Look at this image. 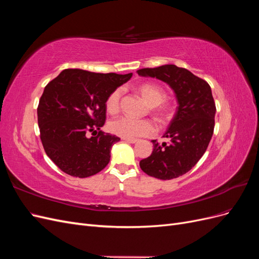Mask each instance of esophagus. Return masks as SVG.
Segmentation results:
<instances>
[{"label": "esophagus", "mask_w": 259, "mask_h": 259, "mask_svg": "<svg viewBox=\"0 0 259 259\" xmlns=\"http://www.w3.org/2000/svg\"><path fill=\"white\" fill-rule=\"evenodd\" d=\"M123 140H125V142H127L130 144H135L138 142V139L136 138H123Z\"/></svg>", "instance_id": "1"}]
</instances>
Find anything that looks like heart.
I'll return each instance as SVG.
<instances>
[{
    "instance_id": "1",
    "label": "heart",
    "mask_w": 259,
    "mask_h": 259,
    "mask_svg": "<svg viewBox=\"0 0 259 259\" xmlns=\"http://www.w3.org/2000/svg\"><path fill=\"white\" fill-rule=\"evenodd\" d=\"M138 93L150 105V111L156 120L165 122L171 114V107L167 103L166 92L162 86L154 83H143L137 88ZM123 90L117 88L109 94L106 99V109L109 113L115 114L121 110ZM109 131L123 138H137L150 136L155 132L150 120H136L130 116H120L109 123Z\"/></svg>"
}]
</instances>
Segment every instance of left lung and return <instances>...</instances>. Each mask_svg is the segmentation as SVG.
<instances>
[{
    "label": "left lung",
    "instance_id": "8db88e82",
    "mask_svg": "<svg viewBox=\"0 0 259 259\" xmlns=\"http://www.w3.org/2000/svg\"><path fill=\"white\" fill-rule=\"evenodd\" d=\"M142 76L167 83L176 94L178 107L163 137L168 144L152 140L150 156L139 162L140 168L158 179H173L189 171L205 153L215 126L216 106L208 83L189 70L175 65L137 70Z\"/></svg>",
    "mask_w": 259,
    "mask_h": 259
}]
</instances>
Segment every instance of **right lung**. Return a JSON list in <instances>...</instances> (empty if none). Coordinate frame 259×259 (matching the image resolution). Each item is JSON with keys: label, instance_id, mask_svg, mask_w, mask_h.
<instances>
[{"label": "right lung", "instance_id": "1", "mask_svg": "<svg viewBox=\"0 0 259 259\" xmlns=\"http://www.w3.org/2000/svg\"><path fill=\"white\" fill-rule=\"evenodd\" d=\"M133 73H95L66 69L45 86L37 106L40 138L49 158L64 173L79 178L103 170L119 137L100 131L106 99ZM89 132L97 136L89 139Z\"/></svg>", "mask_w": 259, "mask_h": 259}]
</instances>
